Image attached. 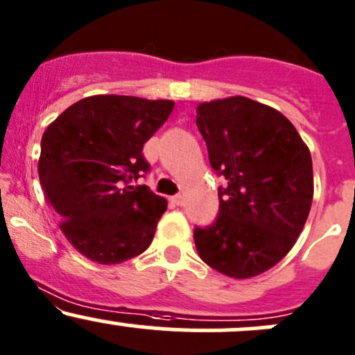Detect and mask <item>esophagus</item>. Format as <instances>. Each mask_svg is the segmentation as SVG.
Returning <instances> with one entry per match:
<instances>
[{
	"mask_svg": "<svg viewBox=\"0 0 355 355\" xmlns=\"http://www.w3.org/2000/svg\"><path fill=\"white\" fill-rule=\"evenodd\" d=\"M171 200H173V202L177 204V206H182V204H184V196H182V193H178V196L171 197Z\"/></svg>",
	"mask_w": 355,
	"mask_h": 355,
	"instance_id": "esophagus-1",
	"label": "esophagus"
}]
</instances>
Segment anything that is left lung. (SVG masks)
<instances>
[{
  "instance_id": "left-lung-1",
  "label": "left lung",
  "mask_w": 355,
  "mask_h": 355,
  "mask_svg": "<svg viewBox=\"0 0 355 355\" xmlns=\"http://www.w3.org/2000/svg\"><path fill=\"white\" fill-rule=\"evenodd\" d=\"M209 162L227 180L219 216L196 227L199 257L233 279L281 262L303 231L313 200V163L296 128L272 107L246 96L197 105Z\"/></svg>"
}]
</instances>
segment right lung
<instances>
[{"instance_id":"obj_1","label":"right lung","mask_w":355,"mask_h":355,"mask_svg":"<svg viewBox=\"0 0 355 355\" xmlns=\"http://www.w3.org/2000/svg\"><path fill=\"white\" fill-rule=\"evenodd\" d=\"M171 100L93 95L46 129L39 178L59 227L78 252L102 266L141 255L151 245L166 199L146 185L144 143L170 117Z\"/></svg>"}]
</instances>
